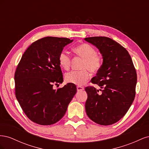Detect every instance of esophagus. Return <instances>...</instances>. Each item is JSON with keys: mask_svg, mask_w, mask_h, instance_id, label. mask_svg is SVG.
Segmentation results:
<instances>
[{"mask_svg": "<svg viewBox=\"0 0 149 149\" xmlns=\"http://www.w3.org/2000/svg\"><path fill=\"white\" fill-rule=\"evenodd\" d=\"M76 88H77V91H82V90L84 89V88L82 87V86H78Z\"/></svg>", "mask_w": 149, "mask_h": 149, "instance_id": "obj_1", "label": "esophagus"}]
</instances>
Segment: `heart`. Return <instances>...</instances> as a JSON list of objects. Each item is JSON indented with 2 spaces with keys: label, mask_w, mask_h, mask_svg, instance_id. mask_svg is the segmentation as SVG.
Masks as SVG:
<instances>
[{
  "label": "heart",
  "mask_w": 149,
  "mask_h": 149,
  "mask_svg": "<svg viewBox=\"0 0 149 149\" xmlns=\"http://www.w3.org/2000/svg\"><path fill=\"white\" fill-rule=\"evenodd\" d=\"M73 52L76 55L84 59L81 65L82 70L71 71L65 74L66 81L76 85H83L89 79L90 74L88 70L92 73H96L102 65V58L96 53V49L89 43H84L78 45L73 48ZM71 58L68 52H61L58 56V62L60 66L65 70L70 67Z\"/></svg>",
  "instance_id": "b5f03b06"
}]
</instances>
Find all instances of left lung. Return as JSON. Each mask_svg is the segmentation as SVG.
Segmentation results:
<instances>
[{
    "label": "left lung",
    "mask_w": 149,
    "mask_h": 149,
    "mask_svg": "<svg viewBox=\"0 0 149 149\" xmlns=\"http://www.w3.org/2000/svg\"><path fill=\"white\" fill-rule=\"evenodd\" d=\"M84 40L95 45L103 58L101 68L91 80L101 88V93L93 86L85 88L86 112L98 124H113L123 118L134 100L136 68L127 49L112 39L93 37Z\"/></svg>",
    "instance_id": "1"
}]
</instances>
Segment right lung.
Returning <instances> with one entry per match:
<instances>
[{
  "label": "right lung",
  "mask_w": 149,
  "mask_h": 149,
  "mask_svg": "<svg viewBox=\"0 0 149 149\" xmlns=\"http://www.w3.org/2000/svg\"><path fill=\"white\" fill-rule=\"evenodd\" d=\"M73 42L67 38L47 37L31 44L22 55L15 72V93L27 118L40 125H52L66 113L77 91L76 85L63 81L58 56Z\"/></svg>",
  "instance_id": "right-lung-1"
}]
</instances>
